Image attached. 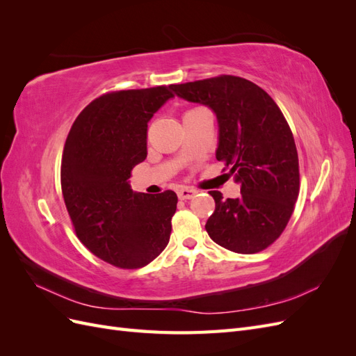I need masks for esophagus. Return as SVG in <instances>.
<instances>
[{
	"mask_svg": "<svg viewBox=\"0 0 356 356\" xmlns=\"http://www.w3.org/2000/svg\"><path fill=\"white\" fill-rule=\"evenodd\" d=\"M195 195H196V190H193V188L182 187V188H179V190H178V197H179L181 200L191 199V197L195 196Z\"/></svg>",
	"mask_w": 356,
	"mask_h": 356,
	"instance_id": "1",
	"label": "esophagus"
}]
</instances>
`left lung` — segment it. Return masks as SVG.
Segmentation results:
<instances>
[{"label": "left lung", "mask_w": 356, "mask_h": 356, "mask_svg": "<svg viewBox=\"0 0 356 356\" xmlns=\"http://www.w3.org/2000/svg\"><path fill=\"white\" fill-rule=\"evenodd\" d=\"M179 98L208 105L217 114V160L241 184L238 199L209 191L215 211L209 238L225 250L255 254L285 230L300 191L298 154L293 132L270 95L236 75L170 84Z\"/></svg>", "instance_id": "1"}]
</instances>
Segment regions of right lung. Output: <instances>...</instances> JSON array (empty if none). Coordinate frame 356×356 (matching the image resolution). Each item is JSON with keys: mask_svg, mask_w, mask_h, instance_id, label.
Returning <instances> with one entry per match:
<instances>
[{"mask_svg": "<svg viewBox=\"0 0 356 356\" xmlns=\"http://www.w3.org/2000/svg\"><path fill=\"white\" fill-rule=\"evenodd\" d=\"M172 96L170 86L105 93L75 118L63 147L60 186L75 234L115 267L147 266L170 238L175 193H135L127 179L147 157V123Z\"/></svg>", "mask_w": 356, "mask_h": 356, "instance_id": "right-lung-1", "label": "right lung"}]
</instances>
